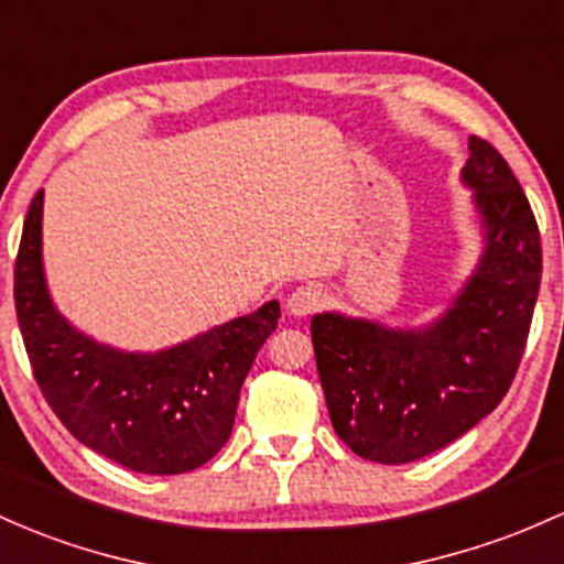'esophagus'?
Wrapping results in <instances>:
<instances>
[{
	"mask_svg": "<svg viewBox=\"0 0 564 564\" xmlns=\"http://www.w3.org/2000/svg\"><path fill=\"white\" fill-rule=\"evenodd\" d=\"M321 300H324L321 289L313 286V283H307V286L294 289V292L289 294L286 307H289V313L294 315V318H305V315H311V313L318 311Z\"/></svg>",
	"mask_w": 564,
	"mask_h": 564,
	"instance_id": "esophagus-1",
	"label": "esophagus"
}]
</instances>
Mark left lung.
Here are the masks:
<instances>
[{
    "instance_id": "left-lung-1",
    "label": "left lung",
    "mask_w": 564,
    "mask_h": 564,
    "mask_svg": "<svg viewBox=\"0 0 564 564\" xmlns=\"http://www.w3.org/2000/svg\"><path fill=\"white\" fill-rule=\"evenodd\" d=\"M463 184L485 232L479 264L433 324L391 329L313 315L321 386L337 436L367 460L399 466L447 447L509 393L541 289V232L503 154L468 139Z\"/></svg>"
}]
</instances>
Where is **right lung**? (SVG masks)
Returning a JSON list of instances; mask_svg holds the SVG:
<instances>
[{
	"mask_svg": "<svg viewBox=\"0 0 564 564\" xmlns=\"http://www.w3.org/2000/svg\"><path fill=\"white\" fill-rule=\"evenodd\" d=\"M15 313L34 380L85 447L139 474H187L230 438L240 386L281 305L197 334L158 352H126L77 332L42 270V189L31 200L15 259Z\"/></svg>",
	"mask_w": 564,
	"mask_h": 564,
	"instance_id": "right-lung-1",
	"label": "right lung"
}]
</instances>
